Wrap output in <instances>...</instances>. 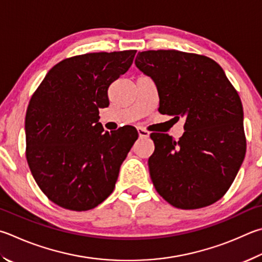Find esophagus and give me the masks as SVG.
Returning <instances> with one entry per match:
<instances>
[{
    "label": "esophagus",
    "instance_id": "esophagus-1",
    "mask_svg": "<svg viewBox=\"0 0 262 262\" xmlns=\"http://www.w3.org/2000/svg\"><path fill=\"white\" fill-rule=\"evenodd\" d=\"M137 133H139V136L141 139H145V137H149V132H146L143 128H137Z\"/></svg>",
    "mask_w": 262,
    "mask_h": 262
}]
</instances>
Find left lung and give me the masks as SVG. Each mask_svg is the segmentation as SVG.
Segmentation results:
<instances>
[{
	"label": "left lung",
	"instance_id": "1",
	"mask_svg": "<svg viewBox=\"0 0 262 262\" xmlns=\"http://www.w3.org/2000/svg\"><path fill=\"white\" fill-rule=\"evenodd\" d=\"M135 65L158 90L161 115L185 119L179 141L152 133L149 164L157 191L182 210L219 201L243 163L246 141L243 106L216 61L178 50L139 52Z\"/></svg>",
	"mask_w": 262,
	"mask_h": 262
}]
</instances>
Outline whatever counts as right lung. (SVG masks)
<instances>
[{
	"label": "right lung",
	"instance_id": "right-lung-1",
	"mask_svg": "<svg viewBox=\"0 0 262 262\" xmlns=\"http://www.w3.org/2000/svg\"><path fill=\"white\" fill-rule=\"evenodd\" d=\"M136 50L93 52L56 64L28 104L26 158L33 178L57 205L87 211L110 196L139 137L134 127L104 132L99 108Z\"/></svg>",
	"mask_w": 262,
	"mask_h": 262
}]
</instances>
